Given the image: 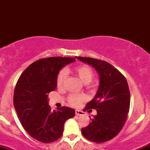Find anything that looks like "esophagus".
I'll use <instances>...</instances> for the list:
<instances>
[{
	"label": "esophagus",
	"instance_id": "1",
	"mask_svg": "<svg viewBox=\"0 0 150 150\" xmlns=\"http://www.w3.org/2000/svg\"><path fill=\"white\" fill-rule=\"evenodd\" d=\"M75 114L77 116H83L84 115V112L81 110H75Z\"/></svg>",
	"mask_w": 150,
	"mask_h": 150
}]
</instances>
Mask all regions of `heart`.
Here are the masks:
<instances>
[{"instance_id":"obj_1","label":"heart","mask_w":150,"mask_h":150,"mask_svg":"<svg viewBox=\"0 0 150 150\" xmlns=\"http://www.w3.org/2000/svg\"><path fill=\"white\" fill-rule=\"evenodd\" d=\"M68 72H69L68 70H65V71L62 70L58 73L57 79H56V85L58 88H61L63 87L65 80V73ZM72 73L78 77L79 79L85 85L89 84L94 76V72L92 68L86 65H80L75 67L72 70ZM85 100V96L83 94H71L68 97V103L73 106H77L80 105L81 102Z\"/></svg>"}]
</instances>
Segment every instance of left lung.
<instances>
[{
	"label": "left lung",
	"mask_w": 150,
	"mask_h": 150,
	"mask_svg": "<svg viewBox=\"0 0 150 150\" xmlns=\"http://www.w3.org/2000/svg\"><path fill=\"white\" fill-rule=\"evenodd\" d=\"M84 63L92 65L100 77V84L94 99L84 110L96 109L97 114L81 132L86 139L101 143L119 133L130 109V95L126 79L118 70L108 62L88 57L77 56Z\"/></svg>",
	"instance_id": "8db88e82"
}]
</instances>
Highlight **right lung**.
I'll return each mask as SVG.
<instances>
[{
  "label": "right lung",
  "mask_w": 150,
  "mask_h": 150,
  "mask_svg": "<svg viewBox=\"0 0 150 150\" xmlns=\"http://www.w3.org/2000/svg\"><path fill=\"white\" fill-rule=\"evenodd\" d=\"M75 61L70 57L39 59L29 65L17 82L13 95L17 114L26 132L39 142L59 139L65 122L75 116V110L69 107L52 111L48 99V94L56 89L59 70Z\"/></svg>",
  "instance_id": "right-lung-1"
}]
</instances>
